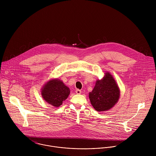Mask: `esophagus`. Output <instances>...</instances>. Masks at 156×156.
Instances as JSON below:
<instances>
[{"mask_svg":"<svg viewBox=\"0 0 156 156\" xmlns=\"http://www.w3.org/2000/svg\"><path fill=\"white\" fill-rule=\"evenodd\" d=\"M81 92H82V91H81V90H80V89H76V93L77 94H80Z\"/></svg>","mask_w":156,"mask_h":156,"instance_id":"1","label":"esophagus"}]
</instances>
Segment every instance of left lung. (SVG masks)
<instances>
[{
    "label": "left lung",
    "instance_id": "8db88e82",
    "mask_svg": "<svg viewBox=\"0 0 156 156\" xmlns=\"http://www.w3.org/2000/svg\"><path fill=\"white\" fill-rule=\"evenodd\" d=\"M89 97L92 106L98 112L109 110L117 103L119 90L111 74L106 73L103 79L96 82Z\"/></svg>",
    "mask_w": 156,
    "mask_h": 156
}]
</instances>
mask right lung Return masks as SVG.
<instances>
[{"label":"right lung","instance_id":"right-lung-1","mask_svg":"<svg viewBox=\"0 0 156 156\" xmlns=\"http://www.w3.org/2000/svg\"><path fill=\"white\" fill-rule=\"evenodd\" d=\"M69 92V89L58 79L50 80L41 90L45 101L55 107L60 106L67 99Z\"/></svg>","mask_w":156,"mask_h":156}]
</instances>
